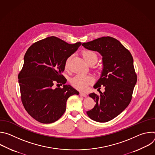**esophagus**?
<instances>
[{"mask_svg":"<svg viewBox=\"0 0 155 155\" xmlns=\"http://www.w3.org/2000/svg\"><path fill=\"white\" fill-rule=\"evenodd\" d=\"M80 96H83V97H87V94H86V93H84L80 92Z\"/></svg>","mask_w":155,"mask_h":155,"instance_id":"1","label":"esophagus"}]
</instances>
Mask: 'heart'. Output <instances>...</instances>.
Returning <instances> with one entry per match:
<instances>
[{
	"instance_id": "obj_1",
	"label": "heart",
	"mask_w": 155,
	"mask_h": 155,
	"mask_svg": "<svg viewBox=\"0 0 155 155\" xmlns=\"http://www.w3.org/2000/svg\"><path fill=\"white\" fill-rule=\"evenodd\" d=\"M83 57L85 61L88 63L91 61H97L96 54L91 51L86 50L82 53ZM71 59V57H69L65 62V68H68L69 62ZM93 81V78L90 76L84 75H77L75 76L72 80L71 83L74 87L80 90H85L87 86Z\"/></svg>"
}]
</instances>
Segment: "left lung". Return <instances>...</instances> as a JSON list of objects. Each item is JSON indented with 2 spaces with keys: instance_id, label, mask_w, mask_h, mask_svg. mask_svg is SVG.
Returning <instances> with one entry per match:
<instances>
[{
  "instance_id": "8db88e82",
  "label": "left lung",
  "mask_w": 155,
  "mask_h": 155,
  "mask_svg": "<svg viewBox=\"0 0 155 155\" xmlns=\"http://www.w3.org/2000/svg\"><path fill=\"white\" fill-rule=\"evenodd\" d=\"M82 45L99 52L103 64L101 77L94 86L99 94H89L96 104L86 113L95 121L107 122L120 115L131 101L137 82L133 58L118 40L111 37H101ZM101 85L105 87L104 93L100 91Z\"/></svg>"
}]
</instances>
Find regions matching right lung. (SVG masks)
<instances>
[{"label": "right lung", "instance_id": "1", "mask_svg": "<svg viewBox=\"0 0 155 155\" xmlns=\"http://www.w3.org/2000/svg\"><path fill=\"white\" fill-rule=\"evenodd\" d=\"M69 44L54 36L39 40L28 48L18 74L21 98L28 113L41 123L58 120L65 111L66 102L79 92L66 83L62 75L67 59L81 45ZM62 82V88H54Z\"/></svg>", "mask_w": 155, "mask_h": 155}]
</instances>
